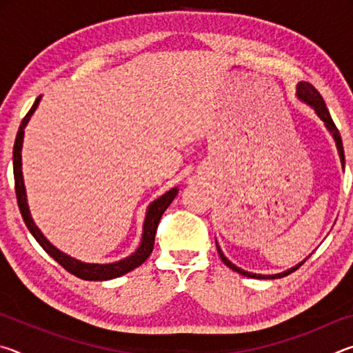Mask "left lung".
Listing matches in <instances>:
<instances>
[{
  "label": "left lung",
  "mask_w": 353,
  "mask_h": 353,
  "mask_svg": "<svg viewBox=\"0 0 353 353\" xmlns=\"http://www.w3.org/2000/svg\"><path fill=\"white\" fill-rule=\"evenodd\" d=\"M297 97L301 98L302 101H305L307 104H310V105L313 107L314 112L318 113V115H319V118L322 119V121L325 123L327 129L330 130V132L333 134V139H334V141H336V146H338L339 157H341V163H343V166H344L345 160H344V149H343V140H341V135H339V130H338V128L334 126L333 119H332V117H330V113H328V109L325 107V103H324V99H322L321 93H319L318 90H316V88H314L310 82H301V83H299V85H297ZM216 249H218V254H219V256H221V260L224 261V265H225V266H229L230 270L236 271L238 274H241V276L252 277V279H282V277H286V276H288V274H291V272H294L296 270H299V268H301V266L303 265V261L307 260V259H305V260H303L302 263H299V265H296L294 268H291V270L285 271V272L272 274V276H261V274H252V272L244 271V270H241V268L235 266L234 263H230V261L227 260L225 256H224L223 250H221V248L218 246V243H216Z\"/></svg>",
  "instance_id": "obj_1"
}]
</instances>
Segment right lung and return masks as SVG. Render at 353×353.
<instances>
[{"label": "right lung", "instance_id": "right-lung-1", "mask_svg": "<svg viewBox=\"0 0 353 353\" xmlns=\"http://www.w3.org/2000/svg\"><path fill=\"white\" fill-rule=\"evenodd\" d=\"M40 101V97L35 99L32 104L31 110L26 113V117L23 118L20 124L19 132H17V139L14 143V179H15V194H17V202H19V208L23 219H25V224L28 225L29 232H31L32 236L37 240L41 248L45 249L48 255H51L59 265H61L63 270H67L70 274L79 277L82 280H110L117 279L123 274L135 270L140 265H143L148 260V256L151 255L154 249V240H155V230H157L159 221L162 218L163 212L170 207L172 199L177 196V188H171L168 193L160 196L157 201H154L148 208L145 225H143V236H141V244L139 249L135 250L132 255H129L128 259L119 260L117 263H107V265H94V263H82L76 259H71L70 255L61 252V250L56 249L52 244L46 240L43 234L37 229V225L34 224L31 218V213H29V207L26 202V191H25V183H23V174H21V146H23V135H25V126L29 121V118L37 109V104Z\"/></svg>", "mask_w": 353, "mask_h": 353}]
</instances>
